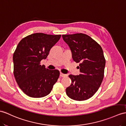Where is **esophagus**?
Returning a JSON list of instances; mask_svg holds the SVG:
<instances>
[{
	"mask_svg": "<svg viewBox=\"0 0 126 126\" xmlns=\"http://www.w3.org/2000/svg\"><path fill=\"white\" fill-rule=\"evenodd\" d=\"M60 76H61V77L63 78V77H66V76H67V75L65 74H63V73H60Z\"/></svg>",
	"mask_w": 126,
	"mask_h": 126,
	"instance_id": "1",
	"label": "esophagus"
}]
</instances>
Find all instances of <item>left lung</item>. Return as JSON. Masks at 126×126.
<instances>
[{
	"label": "left lung",
	"mask_w": 126,
	"mask_h": 126,
	"mask_svg": "<svg viewBox=\"0 0 126 126\" xmlns=\"http://www.w3.org/2000/svg\"><path fill=\"white\" fill-rule=\"evenodd\" d=\"M71 51L72 58L79 63V75H69L72 83L66 89L70 98L84 100L96 93L103 81L105 59L102 48L97 43L83 33L62 35Z\"/></svg>",
	"instance_id": "obj_1"
}]
</instances>
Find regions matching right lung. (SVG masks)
Wrapping results in <instances>:
<instances>
[{"mask_svg":"<svg viewBox=\"0 0 126 126\" xmlns=\"http://www.w3.org/2000/svg\"><path fill=\"white\" fill-rule=\"evenodd\" d=\"M61 35L35 33L24 37L13 54L14 75L17 84L27 96L41 98L50 93L60 75L58 70H50L40 65Z\"/></svg>","mask_w":126,"mask_h":126,"instance_id":"obj_1","label":"right lung"}]
</instances>
